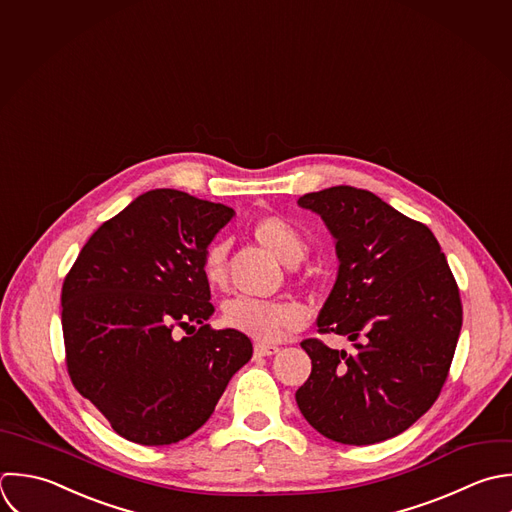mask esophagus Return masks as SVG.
Returning <instances> with one entry per match:
<instances>
[{
    "label": "esophagus",
    "instance_id": "obj_1",
    "mask_svg": "<svg viewBox=\"0 0 512 512\" xmlns=\"http://www.w3.org/2000/svg\"><path fill=\"white\" fill-rule=\"evenodd\" d=\"M281 349L277 345H267V343H257L255 345V355L257 357H271V355H277Z\"/></svg>",
    "mask_w": 512,
    "mask_h": 512
}]
</instances>
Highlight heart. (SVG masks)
Here are the masks:
<instances>
[{
	"instance_id": "b5f03b06",
	"label": "heart",
	"mask_w": 512,
	"mask_h": 512,
	"mask_svg": "<svg viewBox=\"0 0 512 512\" xmlns=\"http://www.w3.org/2000/svg\"><path fill=\"white\" fill-rule=\"evenodd\" d=\"M251 235L261 247H265L287 265L297 263L305 253V237L301 229L281 215L259 217L251 225ZM225 261V243L215 241L205 249L201 259V273L211 287H219L225 281ZM223 323L253 339L275 341L285 331L299 327L303 323V313L289 303L237 297L225 303Z\"/></svg>"
}]
</instances>
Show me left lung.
Returning <instances> with one entry per match:
<instances>
[{"label": "left lung", "instance_id": "obj_1", "mask_svg": "<svg viewBox=\"0 0 512 512\" xmlns=\"http://www.w3.org/2000/svg\"><path fill=\"white\" fill-rule=\"evenodd\" d=\"M297 203L321 215L339 257L319 333L353 343H301L313 369L295 393L299 411L343 445L397 437L433 407L457 349L463 305L447 257L427 225L371 191L337 185Z\"/></svg>", "mask_w": 512, "mask_h": 512}]
</instances>
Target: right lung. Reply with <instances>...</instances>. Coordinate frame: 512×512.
<instances>
[{
	"label": "right lung",
	"mask_w": 512,
	"mask_h": 512,
	"mask_svg": "<svg viewBox=\"0 0 512 512\" xmlns=\"http://www.w3.org/2000/svg\"><path fill=\"white\" fill-rule=\"evenodd\" d=\"M233 215L183 191H147L89 237L63 281L67 373L127 441L193 435L253 355L247 335L205 323L215 309L201 259Z\"/></svg>",
	"instance_id": "1"
}]
</instances>
